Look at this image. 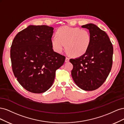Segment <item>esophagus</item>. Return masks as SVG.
<instances>
[{
  "label": "esophagus",
  "mask_w": 124,
  "mask_h": 124,
  "mask_svg": "<svg viewBox=\"0 0 124 124\" xmlns=\"http://www.w3.org/2000/svg\"><path fill=\"white\" fill-rule=\"evenodd\" d=\"M69 58H68V57H66V59H65V62H68L69 61Z\"/></svg>",
  "instance_id": "obj_1"
}]
</instances>
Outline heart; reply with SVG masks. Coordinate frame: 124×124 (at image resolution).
I'll list each match as a JSON object with an SVG mask.
<instances>
[{"mask_svg":"<svg viewBox=\"0 0 124 124\" xmlns=\"http://www.w3.org/2000/svg\"><path fill=\"white\" fill-rule=\"evenodd\" d=\"M56 36L51 42L54 51L61 53L65 47L73 57H80L86 53L91 43V36L86 29L63 26L58 29Z\"/></svg>","mask_w":124,"mask_h":124,"instance_id":"obj_1","label":"heart"}]
</instances>
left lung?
<instances>
[{
  "label": "left lung",
  "instance_id": "8db88e82",
  "mask_svg": "<svg viewBox=\"0 0 124 124\" xmlns=\"http://www.w3.org/2000/svg\"><path fill=\"white\" fill-rule=\"evenodd\" d=\"M82 27L89 30L91 43L84 55L70 59L71 76L75 83L87 91L98 88L106 80L113 63V47L106 32L96 25L88 24Z\"/></svg>",
  "mask_w": 124,
  "mask_h": 124
}]
</instances>
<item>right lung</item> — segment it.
<instances>
[{
	"instance_id": "right-lung-1",
	"label": "right lung",
	"mask_w": 124,
	"mask_h": 124,
	"mask_svg": "<svg viewBox=\"0 0 124 124\" xmlns=\"http://www.w3.org/2000/svg\"><path fill=\"white\" fill-rule=\"evenodd\" d=\"M53 29L46 25H30L13 39L10 50L12 71L28 92H46L53 83L56 70L65 62V56L53 50Z\"/></svg>"
}]
</instances>
